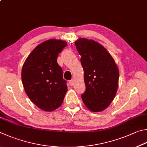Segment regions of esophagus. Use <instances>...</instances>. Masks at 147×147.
<instances>
[{"label":"esophagus","mask_w":147,"mask_h":147,"mask_svg":"<svg viewBox=\"0 0 147 147\" xmlns=\"http://www.w3.org/2000/svg\"><path fill=\"white\" fill-rule=\"evenodd\" d=\"M69 85H71V86H73V85H74V80H70L69 81Z\"/></svg>","instance_id":"esophagus-1"}]
</instances>
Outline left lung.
<instances>
[{
	"instance_id": "obj_1",
	"label": "left lung",
	"mask_w": 147,
	"mask_h": 147,
	"mask_svg": "<svg viewBox=\"0 0 147 147\" xmlns=\"http://www.w3.org/2000/svg\"><path fill=\"white\" fill-rule=\"evenodd\" d=\"M84 71V105L90 111L105 110L115 98L118 87L119 69L114 58L102 45L91 39L75 42Z\"/></svg>"
}]
</instances>
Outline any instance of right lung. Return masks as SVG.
Instances as JSON below:
<instances>
[{"mask_svg":"<svg viewBox=\"0 0 147 147\" xmlns=\"http://www.w3.org/2000/svg\"><path fill=\"white\" fill-rule=\"evenodd\" d=\"M62 40L49 39L38 45L24 63L22 82L29 99L41 110L51 112L61 106L67 91L58 54L67 46Z\"/></svg>","mask_w":147,"mask_h":147,"instance_id":"obj_1","label":"right lung"}]
</instances>
